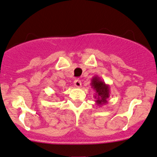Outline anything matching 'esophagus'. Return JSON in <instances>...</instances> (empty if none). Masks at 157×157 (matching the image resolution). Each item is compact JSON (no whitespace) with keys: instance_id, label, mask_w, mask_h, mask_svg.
I'll list each match as a JSON object with an SVG mask.
<instances>
[{"instance_id":"34e87169","label":"esophagus","mask_w":157,"mask_h":157,"mask_svg":"<svg viewBox=\"0 0 157 157\" xmlns=\"http://www.w3.org/2000/svg\"><path fill=\"white\" fill-rule=\"evenodd\" d=\"M74 84H75V87H77V88H80L81 86H82V83H81V81L79 80H75V82H74Z\"/></svg>"}]
</instances>
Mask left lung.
<instances>
[{
  "label": "left lung",
  "instance_id": "1",
  "mask_svg": "<svg viewBox=\"0 0 157 157\" xmlns=\"http://www.w3.org/2000/svg\"><path fill=\"white\" fill-rule=\"evenodd\" d=\"M90 86L95 91L94 98L96 104L99 106L107 103V99L109 97V86L100 79L99 77L94 76L91 79Z\"/></svg>",
  "mask_w": 157,
  "mask_h": 157
}]
</instances>
